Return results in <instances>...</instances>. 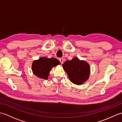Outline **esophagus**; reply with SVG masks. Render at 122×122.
Masks as SVG:
<instances>
[{
    "label": "esophagus",
    "mask_w": 122,
    "mask_h": 122,
    "mask_svg": "<svg viewBox=\"0 0 122 122\" xmlns=\"http://www.w3.org/2000/svg\"><path fill=\"white\" fill-rule=\"evenodd\" d=\"M59 61H60V62L61 64H63V62H64V59L62 58H60V59H59Z\"/></svg>",
    "instance_id": "34e87169"
}]
</instances>
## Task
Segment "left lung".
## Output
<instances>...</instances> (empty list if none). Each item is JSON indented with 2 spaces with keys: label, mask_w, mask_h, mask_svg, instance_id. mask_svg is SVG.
Here are the masks:
<instances>
[{
  "label": "left lung",
  "mask_w": 122,
  "mask_h": 122,
  "mask_svg": "<svg viewBox=\"0 0 122 122\" xmlns=\"http://www.w3.org/2000/svg\"><path fill=\"white\" fill-rule=\"evenodd\" d=\"M62 66L70 80L74 84L81 85L89 79L90 67L86 61L75 57L72 60L66 61Z\"/></svg>",
  "instance_id": "8db88e82"
}]
</instances>
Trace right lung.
<instances>
[{"label": "right lung", "mask_w": 122, "mask_h": 122, "mask_svg": "<svg viewBox=\"0 0 122 122\" xmlns=\"http://www.w3.org/2000/svg\"><path fill=\"white\" fill-rule=\"evenodd\" d=\"M60 63L56 58H47L41 57L37 60H35L32 64L33 74L39 78L47 80L51 69Z\"/></svg>", "instance_id": "1"}]
</instances>
